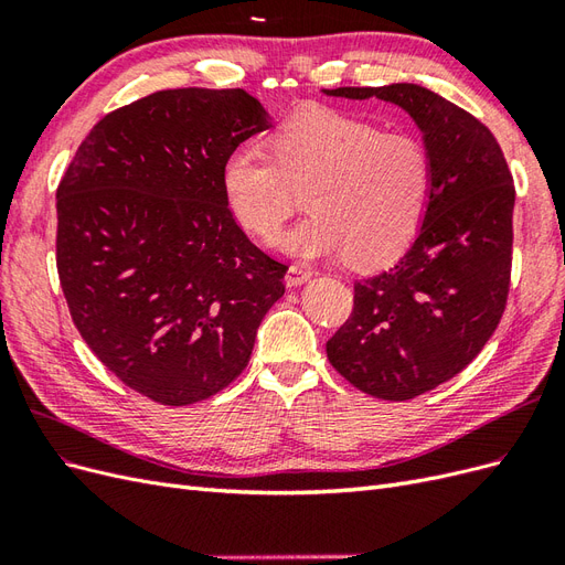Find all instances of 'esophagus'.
Here are the masks:
<instances>
[{
	"mask_svg": "<svg viewBox=\"0 0 565 565\" xmlns=\"http://www.w3.org/2000/svg\"><path fill=\"white\" fill-rule=\"evenodd\" d=\"M313 270L309 266L303 264H292L287 268V276H285V285L287 287H297V285H303L306 280H311Z\"/></svg>",
	"mask_w": 565,
	"mask_h": 565,
	"instance_id": "esophagus-1",
	"label": "esophagus"
}]
</instances>
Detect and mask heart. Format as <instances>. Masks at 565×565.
<instances>
[{
    "label": "heart",
    "mask_w": 565,
    "mask_h": 565,
    "mask_svg": "<svg viewBox=\"0 0 565 565\" xmlns=\"http://www.w3.org/2000/svg\"><path fill=\"white\" fill-rule=\"evenodd\" d=\"M270 143L276 158L241 148L221 169L228 210L256 237L276 241L306 195L313 214L282 237L287 254H347L349 264L374 268L415 241L434 177L415 136L313 106L289 117Z\"/></svg>",
    "instance_id": "1"
}]
</instances>
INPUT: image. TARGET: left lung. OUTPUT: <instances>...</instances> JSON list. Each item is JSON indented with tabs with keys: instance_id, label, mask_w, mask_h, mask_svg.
Here are the masks:
<instances>
[{
	"instance_id": "8db88e82",
	"label": "left lung",
	"mask_w": 565,
	"mask_h": 565,
	"mask_svg": "<svg viewBox=\"0 0 565 565\" xmlns=\"http://www.w3.org/2000/svg\"><path fill=\"white\" fill-rule=\"evenodd\" d=\"M328 96L401 106L424 134L431 198L415 243L353 285V311L328 361L355 388L409 401L452 380L481 353L507 306L514 179L492 131L419 84L339 87Z\"/></svg>"
}]
</instances>
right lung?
<instances>
[{"label": "right lung", "instance_id": "right-lung-1", "mask_svg": "<svg viewBox=\"0 0 565 565\" xmlns=\"http://www.w3.org/2000/svg\"><path fill=\"white\" fill-rule=\"evenodd\" d=\"M270 127L245 89H164L98 119L56 191V266L75 328L162 405L241 374L287 266L235 224L221 169Z\"/></svg>", "mask_w": 565, "mask_h": 565}]
</instances>
